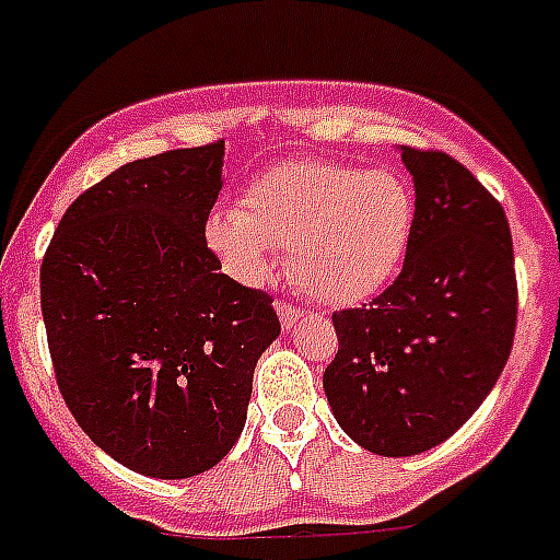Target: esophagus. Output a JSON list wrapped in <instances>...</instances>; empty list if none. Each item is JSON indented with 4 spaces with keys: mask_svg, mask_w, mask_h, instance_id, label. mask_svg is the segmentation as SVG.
I'll use <instances>...</instances> for the list:
<instances>
[{
    "mask_svg": "<svg viewBox=\"0 0 560 560\" xmlns=\"http://www.w3.org/2000/svg\"><path fill=\"white\" fill-rule=\"evenodd\" d=\"M276 314H279L281 319V328H293V325L299 323V316L305 314V311L293 305V302H288V299H279V302H276Z\"/></svg>",
    "mask_w": 560,
    "mask_h": 560,
    "instance_id": "1",
    "label": "esophagus"
}]
</instances>
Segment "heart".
Wrapping results in <instances>:
<instances>
[{
  "mask_svg": "<svg viewBox=\"0 0 560 560\" xmlns=\"http://www.w3.org/2000/svg\"><path fill=\"white\" fill-rule=\"evenodd\" d=\"M412 229L416 191L404 174L305 160L255 177L237 211L209 220L206 241L246 284L267 279L281 249L307 296L358 305L395 279Z\"/></svg>",
  "mask_w": 560,
  "mask_h": 560,
  "instance_id": "heart-1",
  "label": "heart"
}]
</instances>
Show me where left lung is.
Wrapping results in <instances>:
<instances>
[{
  "label": "left lung",
  "instance_id": "8db88e82",
  "mask_svg": "<svg viewBox=\"0 0 560 560\" xmlns=\"http://www.w3.org/2000/svg\"><path fill=\"white\" fill-rule=\"evenodd\" d=\"M416 229L398 279L331 316L340 351L323 386L346 433L377 456L451 439L494 389L517 328L503 206L462 162L400 144Z\"/></svg>",
  "mask_w": 560,
  "mask_h": 560
}]
</instances>
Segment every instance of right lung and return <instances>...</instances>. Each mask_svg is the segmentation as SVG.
Masks as SVG:
<instances>
[{
  "label": "right lung",
  "instance_id": "obj_1",
  "mask_svg": "<svg viewBox=\"0 0 560 560\" xmlns=\"http://www.w3.org/2000/svg\"><path fill=\"white\" fill-rule=\"evenodd\" d=\"M220 168L223 142L127 162L66 209L39 267L66 407L144 477H194L232 451L281 331L270 293L218 272L206 244Z\"/></svg>",
  "mask_w": 560,
  "mask_h": 560
}]
</instances>
